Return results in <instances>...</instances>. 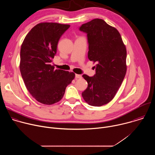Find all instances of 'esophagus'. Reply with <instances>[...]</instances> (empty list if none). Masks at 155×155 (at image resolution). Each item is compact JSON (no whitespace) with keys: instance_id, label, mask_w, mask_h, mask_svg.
<instances>
[{"instance_id":"1","label":"esophagus","mask_w":155,"mask_h":155,"mask_svg":"<svg viewBox=\"0 0 155 155\" xmlns=\"http://www.w3.org/2000/svg\"><path fill=\"white\" fill-rule=\"evenodd\" d=\"M75 78H81V75H79V74H75Z\"/></svg>"}]
</instances>
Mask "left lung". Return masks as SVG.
Returning a JSON list of instances; mask_svg holds the SVG:
<instances>
[{"label":"left lung","instance_id":"8db88e82","mask_svg":"<svg viewBox=\"0 0 155 155\" xmlns=\"http://www.w3.org/2000/svg\"><path fill=\"white\" fill-rule=\"evenodd\" d=\"M87 37V57L96 63L93 77L83 75L87 87L81 95L88 104L100 107L116 95L125 77L126 48L118 31L102 19H94L80 27Z\"/></svg>","mask_w":155,"mask_h":155}]
</instances>
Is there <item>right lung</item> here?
<instances>
[{
	"label": "right lung",
	"instance_id": "right-lung-1",
	"mask_svg": "<svg viewBox=\"0 0 155 155\" xmlns=\"http://www.w3.org/2000/svg\"><path fill=\"white\" fill-rule=\"evenodd\" d=\"M69 25L40 23L26 35L20 51L19 69L30 94L39 102H59L75 78L74 72L54 69L51 64L61 35Z\"/></svg>",
	"mask_w": 155,
	"mask_h": 155
}]
</instances>
